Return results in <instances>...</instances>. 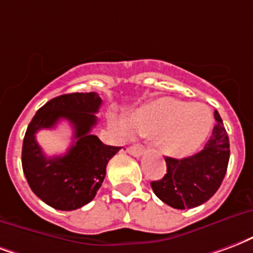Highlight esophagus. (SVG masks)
<instances>
[{
  "label": "esophagus",
  "instance_id": "esophagus-1",
  "mask_svg": "<svg viewBox=\"0 0 253 253\" xmlns=\"http://www.w3.org/2000/svg\"><path fill=\"white\" fill-rule=\"evenodd\" d=\"M127 151H128L131 155H134V157H141V155L143 154V149H142L141 146H138V145L130 146V147L127 149Z\"/></svg>",
  "mask_w": 253,
  "mask_h": 253
}]
</instances>
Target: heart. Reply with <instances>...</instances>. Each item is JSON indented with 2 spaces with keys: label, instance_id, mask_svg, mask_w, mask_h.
Returning a JSON list of instances; mask_svg holds the SVG:
<instances>
[{
  "label": "heart",
  "instance_id": "1",
  "mask_svg": "<svg viewBox=\"0 0 253 253\" xmlns=\"http://www.w3.org/2000/svg\"><path fill=\"white\" fill-rule=\"evenodd\" d=\"M212 114L204 104L173 98L146 103L126 118L127 127L143 136L157 135V145L168 157H186L197 150L212 127Z\"/></svg>",
  "mask_w": 253,
  "mask_h": 253
}]
</instances>
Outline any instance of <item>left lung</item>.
I'll list each match as a JSON object with an SVG mask.
<instances>
[{"mask_svg":"<svg viewBox=\"0 0 253 253\" xmlns=\"http://www.w3.org/2000/svg\"><path fill=\"white\" fill-rule=\"evenodd\" d=\"M214 119L212 135L203 150L182 160L166 157L165 177L150 184L155 196L169 207L196 208L207 203L220 188L229 162V139L217 111Z\"/></svg>","mask_w":253,"mask_h":253,"instance_id":"left-lung-1","label":"left lung"}]
</instances>
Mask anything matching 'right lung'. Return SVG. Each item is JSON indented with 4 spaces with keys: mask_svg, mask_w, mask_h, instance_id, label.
<instances>
[{
    "mask_svg": "<svg viewBox=\"0 0 253 253\" xmlns=\"http://www.w3.org/2000/svg\"><path fill=\"white\" fill-rule=\"evenodd\" d=\"M102 99L96 92H75L50 99L36 112L22 143V170L33 193L59 211H75L92 201L106 177L108 161L121 147L104 145L91 134ZM65 119L74 128V145L64 156L46 157L36 132Z\"/></svg>",
    "mask_w": 253,
    "mask_h": 253,
    "instance_id": "right-lung-1",
    "label": "right lung"
}]
</instances>
